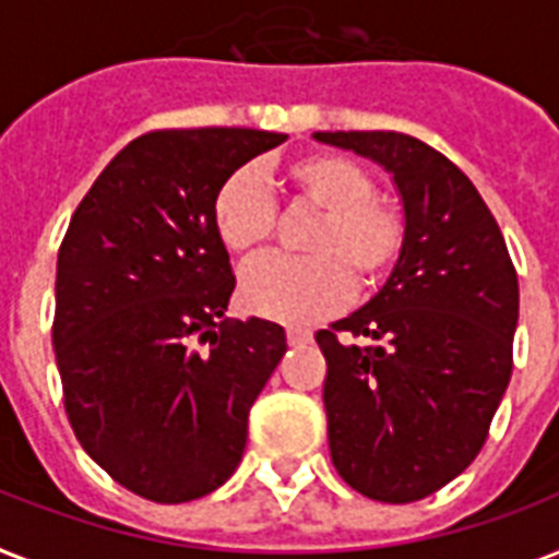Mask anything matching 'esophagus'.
I'll list each match as a JSON object with an SVG mask.
<instances>
[{"label": "esophagus", "instance_id": "1", "mask_svg": "<svg viewBox=\"0 0 559 559\" xmlns=\"http://www.w3.org/2000/svg\"><path fill=\"white\" fill-rule=\"evenodd\" d=\"M287 342H289V347H304V344L312 342V333L310 330H304V326H289Z\"/></svg>", "mask_w": 559, "mask_h": 559}]
</instances>
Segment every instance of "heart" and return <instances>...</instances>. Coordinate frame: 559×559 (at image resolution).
Segmentation results:
<instances>
[{
    "label": "heart",
    "instance_id": "obj_1",
    "mask_svg": "<svg viewBox=\"0 0 559 559\" xmlns=\"http://www.w3.org/2000/svg\"><path fill=\"white\" fill-rule=\"evenodd\" d=\"M301 206L319 212L304 240L307 258H272L240 278V301L278 324H316L347 304L356 281L373 287L396 266L407 238L405 212L376 194L373 175L335 152H307L284 166ZM212 224L235 258H255L275 233V203L261 177L238 169L217 186Z\"/></svg>",
    "mask_w": 559,
    "mask_h": 559
}]
</instances>
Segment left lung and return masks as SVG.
<instances>
[{"label":"left lung","instance_id":"1","mask_svg":"<svg viewBox=\"0 0 559 559\" xmlns=\"http://www.w3.org/2000/svg\"><path fill=\"white\" fill-rule=\"evenodd\" d=\"M393 175L405 249L384 287L319 330L330 456L379 502L439 491L483 451L506 396L520 319L516 270L491 209L444 154L399 131H316ZM338 332L373 337L342 345Z\"/></svg>","mask_w":559,"mask_h":559}]
</instances>
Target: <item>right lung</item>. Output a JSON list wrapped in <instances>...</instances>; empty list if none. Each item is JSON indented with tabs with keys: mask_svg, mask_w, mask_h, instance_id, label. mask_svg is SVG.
Returning a JSON list of instances; mask_svg holds the SVG:
<instances>
[{
	"mask_svg": "<svg viewBox=\"0 0 559 559\" xmlns=\"http://www.w3.org/2000/svg\"><path fill=\"white\" fill-rule=\"evenodd\" d=\"M287 134L148 131L108 163L57 255L53 353L91 460L152 502L229 479L249 407L287 353L284 326L229 321L235 275L212 224L217 186Z\"/></svg>",
	"mask_w": 559,
	"mask_h": 559,
	"instance_id": "add662e5",
	"label": "right lung"
}]
</instances>
